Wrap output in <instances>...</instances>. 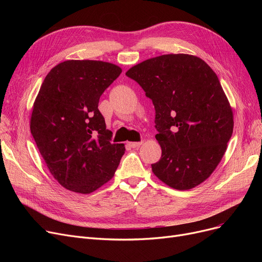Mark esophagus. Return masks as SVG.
I'll use <instances>...</instances> for the list:
<instances>
[{
    "label": "esophagus",
    "instance_id": "obj_1",
    "mask_svg": "<svg viewBox=\"0 0 262 262\" xmlns=\"http://www.w3.org/2000/svg\"><path fill=\"white\" fill-rule=\"evenodd\" d=\"M141 144H142V141H140V142H129V145L132 147H139Z\"/></svg>",
    "mask_w": 262,
    "mask_h": 262
}]
</instances>
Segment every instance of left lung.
<instances>
[{"mask_svg":"<svg viewBox=\"0 0 262 262\" xmlns=\"http://www.w3.org/2000/svg\"><path fill=\"white\" fill-rule=\"evenodd\" d=\"M155 107L161 158L152 171L177 190L199 186L223 158L233 129V114L212 69L189 54H167L132 67Z\"/></svg>","mask_w":262,"mask_h":262,"instance_id":"obj_1","label":"left lung"}]
</instances>
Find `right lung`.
<instances>
[{
  "mask_svg": "<svg viewBox=\"0 0 262 262\" xmlns=\"http://www.w3.org/2000/svg\"><path fill=\"white\" fill-rule=\"evenodd\" d=\"M122 69L101 60H66L46 76L34 102L31 133L51 174L63 188L88 194L109 182L125 153L112 143L98 108Z\"/></svg>",
  "mask_w": 262,
  "mask_h": 262,
  "instance_id": "right-lung-1",
  "label": "right lung"
}]
</instances>
